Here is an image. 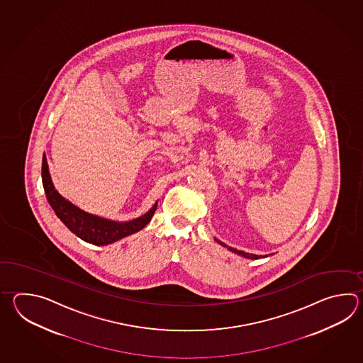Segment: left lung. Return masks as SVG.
I'll return each instance as SVG.
<instances>
[{
  "label": "left lung",
  "instance_id": "8db88e82",
  "mask_svg": "<svg viewBox=\"0 0 363 363\" xmlns=\"http://www.w3.org/2000/svg\"><path fill=\"white\" fill-rule=\"evenodd\" d=\"M214 240H216V242L218 244H220L222 247H227L230 252H232V253H236V255H241V257H244V258H247V259H258V258H266V257H269V255H252V253H247V252H242V250H238V249H235V247H227L224 242H222V241H219V240L216 239L214 238Z\"/></svg>",
  "mask_w": 363,
  "mask_h": 363
}]
</instances>
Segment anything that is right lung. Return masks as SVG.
<instances>
[{"mask_svg": "<svg viewBox=\"0 0 363 363\" xmlns=\"http://www.w3.org/2000/svg\"><path fill=\"white\" fill-rule=\"evenodd\" d=\"M41 178L48 202L55 210V216H58L62 223L72 233H75L79 239L84 240L85 242H89L93 245H108L143 230L150 222L158 203L155 202L144 216L127 222H116L86 213L84 210L77 208L72 202L66 200L65 197H62L52 182L45 155H43Z\"/></svg>", "mask_w": 363, "mask_h": 363, "instance_id": "add662e5", "label": "right lung"}]
</instances>
